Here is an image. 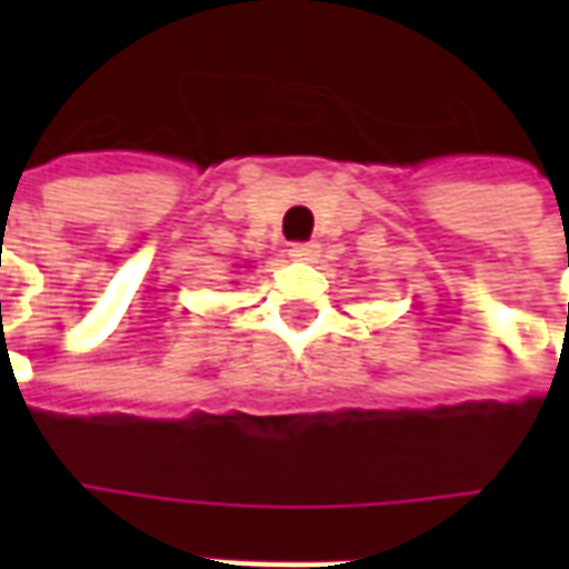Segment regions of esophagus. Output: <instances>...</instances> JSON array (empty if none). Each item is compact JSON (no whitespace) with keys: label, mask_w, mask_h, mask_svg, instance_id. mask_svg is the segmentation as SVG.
<instances>
[{"label":"esophagus","mask_w":569,"mask_h":569,"mask_svg":"<svg viewBox=\"0 0 569 569\" xmlns=\"http://www.w3.org/2000/svg\"><path fill=\"white\" fill-rule=\"evenodd\" d=\"M289 256L296 261H313L320 256V243H313V240H310V243H292V247H289Z\"/></svg>","instance_id":"obj_1"}]
</instances>
